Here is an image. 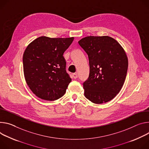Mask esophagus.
Instances as JSON below:
<instances>
[{"instance_id":"esophagus-1","label":"esophagus","mask_w":149,"mask_h":149,"mask_svg":"<svg viewBox=\"0 0 149 149\" xmlns=\"http://www.w3.org/2000/svg\"><path fill=\"white\" fill-rule=\"evenodd\" d=\"M72 76H73V77L74 79H77V77H78V75H77V73H73V74H72Z\"/></svg>"}]
</instances>
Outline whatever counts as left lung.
<instances>
[{"label": "left lung", "mask_w": 149, "mask_h": 149, "mask_svg": "<svg viewBox=\"0 0 149 149\" xmlns=\"http://www.w3.org/2000/svg\"><path fill=\"white\" fill-rule=\"evenodd\" d=\"M78 43L89 58V74L83 84L85 97L98 104L112 100L127 76L128 58L124 49L108 36H89Z\"/></svg>", "instance_id": "left-lung-1"}]
</instances>
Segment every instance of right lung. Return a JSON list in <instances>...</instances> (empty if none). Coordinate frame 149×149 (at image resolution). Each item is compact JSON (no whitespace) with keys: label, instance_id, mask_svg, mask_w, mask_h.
Returning <instances> with one entry per match:
<instances>
[{"label":"right lung","instance_id":"right-lung-1","mask_svg":"<svg viewBox=\"0 0 149 149\" xmlns=\"http://www.w3.org/2000/svg\"><path fill=\"white\" fill-rule=\"evenodd\" d=\"M73 40V37H40L25 49V79L32 92L42 100L55 101L65 93L72 79L66 72L63 54Z\"/></svg>","mask_w":149,"mask_h":149}]
</instances>
